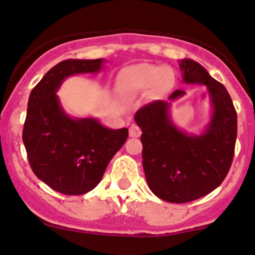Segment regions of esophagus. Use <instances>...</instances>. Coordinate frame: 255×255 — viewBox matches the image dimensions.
<instances>
[{"label":"esophagus","mask_w":255,"mask_h":255,"mask_svg":"<svg viewBox=\"0 0 255 255\" xmlns=\"http://www.w3.org/2000/svg\"><path fill=\"white\" fill-rule=\"evenodd\" d=\"M141 133H142V130H141V128L138 127V126H136V125L130 126L129 137H139V136H141Z\"/></svg>","instance_id":"obj_1"}]
</instances>
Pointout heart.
Returning <instances> with one entry per match:
<instances>
[{"instance_id": "obj_1", "label": "heart", "mask_w": 255, "mask_h": 255, "mask_svg": "<svg viewBox=\"0 0 255 255\" xmlns=\"http://www.w3.org/2000/svg\"><path fill=\"white\" fill-rule=\"evenodd\" d=\"M174 71L169 66L139 63L125 68L117 77V90L123 96H136L150 86L157 93L167 90L174 84Z\"/></svg>"}]
</instances>
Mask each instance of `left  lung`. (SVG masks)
Segmentation results:
<instances>
[{
  "label": "left lung",
  "instance_id": "8db88e82",
  "mask_svg": "<svg viewBox=\"0 0 255 255\" xmlns=\"http://www.w3.org/2000/svg\"><path fill=\"white\" fill-rule=\"evenodd\" d=\"M183 82L205 85L211 116L199 133H188L173 122V102L185 94L176 90L167 102L156 100L139 108L134 121L142 129V165L152 193L171 203L194 201L216 189L230 170L238 119L233 100L222 84L198 62L179 61Z\"/></svg>",
  "mask_w": 255,
  "mask_h": 255
}]
</instances>
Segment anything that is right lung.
I'll list each match as a JSON object with an SVG mask.
<instances>
[{
  "label": "right lung",
  "instance_id": "1",
  "mask_svg": "<svg viewBox=\"0 0 255 255\" xmlns=\"http://www.w3.org/2000/svg\"><path fill=\"white\" fill-rule=\"evenodd\" d=\"M105 59H66L50 68L31 90L22 142L34 174L52 189L80 196L99 184L128 129H112L94 117L77 118L63 109L57 91L67 77L98 73Z\"/></svg>",
  "mask_w": 255,
  "mask_h": 255
}]
</instances>
